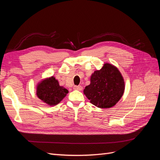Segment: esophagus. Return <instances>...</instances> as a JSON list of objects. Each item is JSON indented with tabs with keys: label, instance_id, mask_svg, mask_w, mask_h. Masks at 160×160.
<instances>
[{
	"label": "esophagus",
	"instance_id": "esophagus-1",
	"mask_svg": "<svg viewBox=\"0 0 160 160\" xmlns=\"http://www.w3.org/2000/svg\"><path fill=\"white\" fill-rule=\"evenodd\" d=\"M73 88H74V89H75V90H78V91H81V90H82V89H83V88H82V87H81V85L74 86V87H73Z\"/></svg>",
	"mask_w": 160,
	"mask_h": 160
}]
</instances>
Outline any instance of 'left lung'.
Listing matches in <instances>:
<instances>
[{
	"instance_id": "8db88e82",
	"label": "left lung",
	"mask_w": 160,
	"mask_h": 160,
	"mask_svg": "<svg viewBox=\"0 0 160 160\" xmlns=\"http://www.w3.org/2000/svg\"><path fill=\"white\" fill-rule=\"evenodd\" d=\"M91 83L83 93L90 102L99 108H110L117 103L124 93L125 83L117 67L106 62L91 76Z\"/></svg>"
}]
</instances>
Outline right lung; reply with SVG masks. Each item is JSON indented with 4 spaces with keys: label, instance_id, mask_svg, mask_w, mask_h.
I'll return each mask as SVG.
<instances>
[{
    "label": "right lung",
    "instance_id": "add662e5",
    "mask_svg": "<svg viewBox=\"0 0 160 160\" xmlns=\"http://www.w3.org/2000/svg\"><path fill=\"white\" fill-rule=\"evenodd\" d=\"M68 93V90L60 86L53 76L42 80L37 86V97L49 105L59 103Z\"/></svg>",
    "mask_w": 160,
    "mask_h": 160
}]
</instances>
